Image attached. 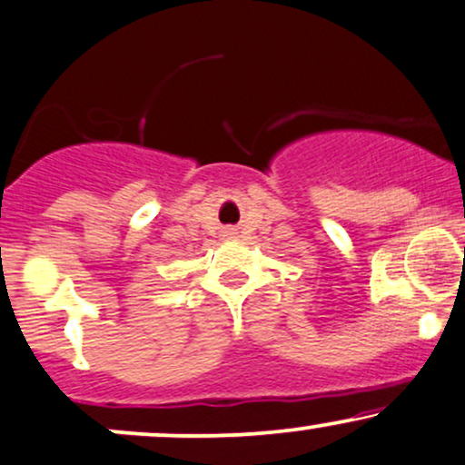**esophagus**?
I'll use <instances>...</instances> for the list:
<instances>
[{"instance_id": "1", "label": "esophagus", "mask_w": 465, "mask_h": 465, "mask_svg": "<svg viewBox=\"0 0 465 465\" xmlns=\"http://www.w3.org/2000/svg\"><path fill=\"white\" fill-rule=\"evenodd\" d=\"M224 236L233 238V236H236V229H224Z\"/></svg>"}]
</instances>
